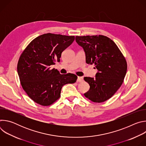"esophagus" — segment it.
<instances>
[{"instance_id": "esophagus-1", "label": "esophagus", "mask_w": 146, "mask_h": 146, "mask_svg": "<svg viewBox=\"0 0 146 146\" xmlns=\"http://www.w3.org/2000/svg\"><path fill=\"white\" fill-rule=\"evenodd\" d=\"M83 81V78L82 77H78L77 81V82H82Z\"/></svg>"}]
</instances>
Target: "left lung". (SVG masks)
I'll return each mask as SVG.
<instances>
[{
  "label": "left lung",
  "instance_id": "obj_1",
  "mask_svg": "<svg viewBox=\"0 0 146 146\" xmlns=\"http://www.w3.org/2000/svg\"><path fill=\"white\" fill-rule=\"evenodd\" d=\"M76 41L85 52L86 63L94 64L98 70L95 78H84L90 86L84 95L94 102L108 100L123 81L127 70L125 59L115 43L106 36H77Z\"/></svg>",
  "mask_w": 146,
  "mask_h": 146
}]
</instances>
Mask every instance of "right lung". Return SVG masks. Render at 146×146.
Segmentation results:
<instances>
[{"label":"right lung","mask_w":146,"mask_h":146,"mask_svg":"<svg viewBox=\"0 0 146 146\" xmlns=\"http://www.w3.org/2000/svg\"><path fill=\"white\" fill-rule=\"evenodd\" d=\"M74 38V36L50 33L40 35L19 57L17 72L21 84L29 98L39 105H51L59 98L62 87L76 81L77 76L74 74H61L51 69Z\"/></svg>","instance_id":"right-lung-1"}]
</instances>
